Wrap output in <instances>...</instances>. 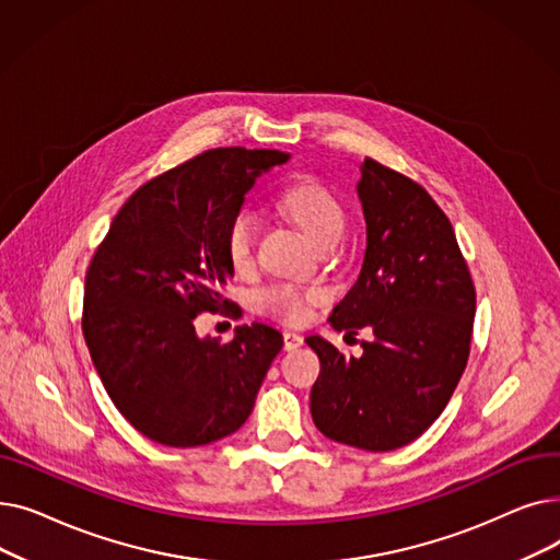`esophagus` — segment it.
<instances>
[{"label": "esophagus", "instance_id": "34e87169", "mask_svg": "<svg viewBox=\"0 0 560 560\" xmlns=\"http://www.w3.org/2000/svg\"><path fill=\"white\" fill-rule=\"evenodd\" d=\"M302 345H304V338H302L300 334H295V331H285V334H283V347H285L288 351L298 349V347H302Z\"/></svg>", "mask_w": 560, "mask_h": 560}]
</instances>
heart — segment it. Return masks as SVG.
<instances>
[{
	"label": "heart",
	"instance_id": "1",
	"mask_svg": "<svg viewBox=\"0 0 560 560\" xmlns=\"http://www.w3.org/2000/svg\"><path fill=\"white\" fill-rule=\"evenodd\" d=\"M283 211L295 220L308 238L322 247L327 243L340 241L345 229V213L340 201L315 182H304L292 186L281 197ZM254 241H256V215L252 209H241L229 222L226 229V254L235 270H245L254 256ZM317 298L313 292H302L290 285L270 288L262 292L260 306L265 313L272 317L288 322V325H300L308 317L311 304Z\"/></svg>",
	"mask_w": 560,
	"mask_h": 560
}]
</instances>
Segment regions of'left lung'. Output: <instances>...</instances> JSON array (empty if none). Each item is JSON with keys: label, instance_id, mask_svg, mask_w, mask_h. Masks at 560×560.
Returning a JSON list of instances; mask_svg holds the SVG:
<instances>
[{"label": "left lung", "instance_id": "obj_1", "mask_svg": "<svg viewBox=\"0 0 560 560\" xmlns=\"http://www.w3.org/2000/svg\"><path fill=\"white\" fill-rule=\"evenodd\" d=\"M357 192L365 218L361 275L329 317L336 331L370 327L361 359L322 336L311 388L315 427L336 443L390 452L443 413L467 365L477 295L447 215L408 176L372 159Z\"/></svg>", "mask_w": 560, "mask_h": 560}]
</instances>
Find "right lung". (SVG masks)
<instances>
[{"instance_id":"obj_1","label":"right lung","mask_w":560,"mask_h":560,"mask_svg":"<svg viewBox=\"0 0 560 560\" xmlns=\"http://www.w3.org/2000/svg\"><path fill=\"white\" fill-rule=\"evenodd\" d=\"M290 159L226 147L138 188L110 222L83 290V338L115 408L165 447H201L238 431L283 336L235 327L233 340L199 338L203 311L233 277L226 229L262 172Z\"/></svg>"}]
</instances>
